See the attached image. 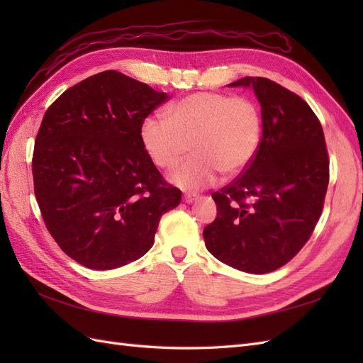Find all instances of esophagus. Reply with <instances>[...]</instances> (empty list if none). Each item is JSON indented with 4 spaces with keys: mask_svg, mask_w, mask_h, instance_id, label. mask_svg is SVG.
<instances>
[{
    "mask_svg": "<svg viewBox=\"0 0 363 363\" xmlns=\"http://www.w3.org/2000/svg\"><path fill=\"white\" fill-rule=\"evenodd\" d=\"M196 199H199V196H196L195 194H184L183 195V201L184 203H194Z\"/></svg>",
    "mask_w": 363,
    "mask_h": 363,
    "instance_id": "34e87169",
    "label": "esophagus"
}]
</instances>
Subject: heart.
<instances>
[{"mask_svg": "<svg viewBox=\"0 0 363 363\" xmlns=\"http://www.w3.org/2000/svg\"><path fill=\"white\" fill-rule=\"evenodd\" d=\"M167 116L142 121L140 140L162 169H172L191 145L194 156L171 175V182L183 191L207 188L218 180L219 172L239 174L259 150L262 115L247 96L192 94L171 104Z\"/></svg>", "mask_w": 363, "mask_h": 363, "instance_id": "heart-1", "label": "heart"}]
</instances>
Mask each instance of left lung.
<instances>
[{"mask_svg":"<svg viewBox=\"0 0 363 363\" xmlns=\"http://www.w3.org/2000/svg\"><path fill=\"white\" fill-rule=\"evenodd\" d=\"M251 86L262 107V139L255 159L212 199L218 216L206 225L207 250L251 274L276 271L312 236L328 186V152L320 119L301 96L263 77Z\"/></svg>","mask_w":363,"mask_h":363,"instance_id":"left-lung-1","label":"left lung"}]
</instances>
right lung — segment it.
Wrapping results in <instances>:
<instances>
[{
    "instance_id": "add662e5",
    "label": "right lung",
    "mask_w": 363,
    "mask_h": 363,
    "mask_svg": "<svg viewBox=\"0 0 363 363\" xmlns=\"http://www.w3.org/2000/svg\"><path fill=\"white\" fill-rule=\"evenodd\" d=\"M168 94L118 71L65 91L43 115L33 151L35 195L50 235L80 265L104 271L155 244L163 213L177 207L140 140V124Z\"/></svg>"
}]
</instances>
